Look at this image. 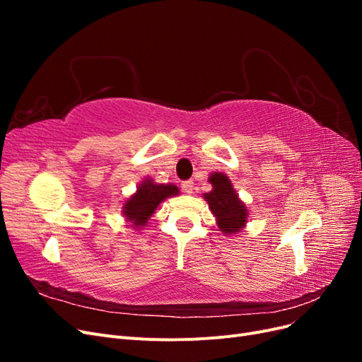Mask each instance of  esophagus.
<instances>
[{"instance_id":"esophagus-1","label":"esophagus","mask_w":362,"mask_h":362,"mask_svg":"<svg viewBox=\"0 0 362 362\" xmlns=\"http://www.w3.org/2000/svg\"><path fill=\"white\" fill-rule=\"evenodd\" d=\"M181 187H182V192L190 194L193 192V181L189 180V181H182L181 182Z\"/></svg>"}]
</instances>
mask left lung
<instances>
[{"instance_id": "8db88e82", "label": "left lung", "mask_w": 362, "mask_h": 362, "mask_svg": "<svg viewBox=\"0 0 362 362\" xmlns=\"http://www.w3.org/2000/svg\"><path fill=\"white\" fill-rule=\"evenodd\" d=\"M213 190L205 193L210 210L214 214L217 226L225 234H235L242 229L247 221V210L245 204L238 199L231 181L223 173H213L210 177Z\"/></svg>"}]
</instances>
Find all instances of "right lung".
Here are the masks:
<instances>
[{"label": "right lung", "instance_id": "right-lung-1", "mask_svg": "<svg viewBox=\"0 0 362 362\" xmlns=\"http://www.w3.org/2000/svg\"><path fill=\"white\" fill-rule=\"evenodd\" d=\"M178 187L173 184H156L146 180L139 185L137 192L124 205V214L133 226H144L148 218L154 214L156 208L169 196L178 194Z\"/></svg>", "mask_w": 362, "mask_h": 362}]
</instances>
